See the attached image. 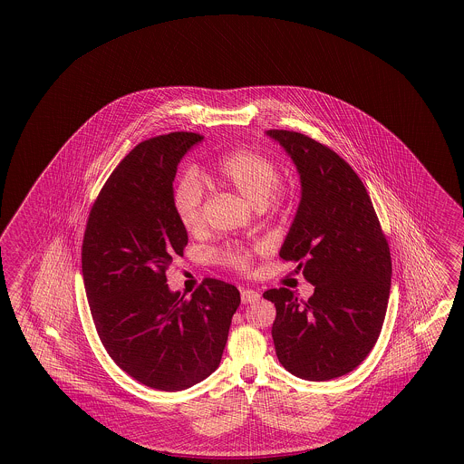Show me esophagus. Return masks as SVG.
Segmentation results:
<instances>
[{"instance_id":"1","label":"esophagus","mask_w":464,"mask_h":464,"mask_svg":"<svg viewBox=\"0 0 464 464\" xmlns=\"http://www.w3.org/2000/svg\"><path fill=\"white\" fill-rule=\"evenodd\" d=\"M258 299H260V295H258L256 291H253V289H243V291H241V303H243V304L255 303V301H258Z\"/></svg>"}]
</instances>
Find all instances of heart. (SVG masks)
<instances>
[{
  "label": "heart",
  "mask_w": 464,
  "mask_h": 464,
  "mask_svg": "<svg viewBox=\"0 0 464 464\" xmlns=\"http://www.w3.org/2000/svg\"><path fill=\"white\" fill-rule=\"evenodd\" d=\"M216 180L238 192L255 206H264L268 198L282 202L285 190L277 187L281 169L267 156L248 148H239L223 156L216 165ZM204 200L206 190L196 169H187L177 179L171 192V206L179 223L188 233H198L204 227ZM256 248L243 245H226L214 253V258L226 267L246 274L252 268Z\"/></svg>",
  "instance_id": "1"
}]
</instances>
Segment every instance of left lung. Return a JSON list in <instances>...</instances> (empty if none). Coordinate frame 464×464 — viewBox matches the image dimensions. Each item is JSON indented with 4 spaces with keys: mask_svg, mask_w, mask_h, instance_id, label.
Returning a JSON list of instances; mask_svg holds the SVG:
<instances>
[{
    "mask_svg": "<svg viewBox=\"0 0 464 464\" xmlns=\"http://www.w3.org/2000/svg\"><path fill=\"white\" fill-rule=\"evenodd\" d=\"M295 161L301 200L282 245L314 285L308 301L268 289L276 304L272 338L291 374L328 381L353 371L380 337L392 287V253L364 183L351 165L318 140L270 129Z\"/></svg>",
    "mask_w": 464,
    "mask_h": 464,
    "instance_id": "1",
    "label": "left lung"
}]
</instances>
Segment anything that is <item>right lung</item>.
Here are the masks:
<instances>
[{"label":"right lung","instance_id":"obj_1","mask_svg":"<svg viewBox=\"0 0 464 464\" xmlns=\"http://www.w3.org/2000/svg\"><path fill=\"white\" fill-rule=\"evenodd\" d=\"M202 140L169 132L140 142L102 187L84 229V291L100 340L130 378L161 392L211 376L241 301L218 279H204L190 299L167 284L188 241L171 206L173 180Z\"/></svg>","mask_w":464,"mask_h":464}]
</instances>
